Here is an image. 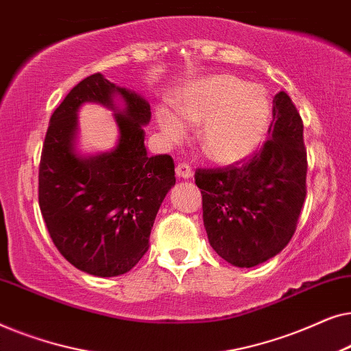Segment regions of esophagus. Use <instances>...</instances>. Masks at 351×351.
<instances>
[{"label": "esophagus", "mask_w": 351, "mask_h": 351, "mask_svg": "<svg viewBox=\"0 0 351 351\" xmlns=\"http://www.w3.org/2000/svg\"><path fill=\"white\" fill-rule=\"evenodd\" d=\"M176 174L179 179H190L191 177V169L189 165H185V162H179L176 167Z\"/></svg>", "instance_id": "esophagus-1"}]
</instances>
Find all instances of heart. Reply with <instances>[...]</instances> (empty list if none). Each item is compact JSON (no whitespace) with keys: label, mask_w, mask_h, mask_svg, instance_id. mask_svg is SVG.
Segmentation results:
<instances>
[{"label":"heart","mask_w":351,"mask_h":351,"mask_svg":"<svg viewBox=\"0 0 351 351\" xmlns=\"http://www.w3.org/2000/svg\"><path fill=\"white\" fill-rule=\"evenodd\" d=\"M176 113L156 110V123L169 141L185 137V123L199 124L198 142L206 156L217 162L247 158L265 137L270 100L258 84L217 75L186 86L174 97Z\"/></svg>","instance_id":"b5f03b06"}]
</instances>
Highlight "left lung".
<instances>
[{
  "instance_id": "left-lung-1",
  "label": "left lung",
  "mask_w": 351,
  "mask_h": 351,
  "mask_svg": "<svg viewBox=\"0 0 351 351\" xmlns=\"http://www.w3.org/2000/svg\"><path fill=\"white\" fill-rule=\"evenodd\" d=\"M268 137L241 165L195 172L209 244L239 268L267 262L287 246L306 195L304 123L285 90L273 99Z\"/></svg>"
}]
</instances>
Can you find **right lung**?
<instances>
[{"mask_svg":"<svg viewBox=\"0 0 351 351\" xmlns=\"http://www.w3.org/2000/svg\"><path fill=\"white\" fill-rule=\"evenodd\" d=\"M86 101L115 112L120 136L113 151L83 157L75 150L77 110ZM150 118L142 95L102 73L80 81L52 113L38 199L56 247L81 271L124 275L148 251L158 209L176 184L172 158L147 155L143 126Z\"/></svg>","mask_w":351,"mask_h":351,"instance_id":"obj_1","label":"right lung"}]
</instances>
